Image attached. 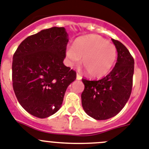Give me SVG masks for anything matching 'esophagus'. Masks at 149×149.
Returning a JSON list of instances; mask_svg holds the SVG:
<instances>
[{
  "label": "esophagus",
  "mask_w": 149,
  "mask_h": 149,
  "mask_svg": "<svg viewBox=\"0 0 149 149\" xmlns=\"http://www.w3.org/2000/svg\"><path fill=\"white\" fill-rule=\"evenodd\" d=\"M82 76H81V75L80 74H79V73H77V74H76V79H78V80H81L82 79Z\"/></svg>",
  "instance_id": "34e87169"
}]
</instances>
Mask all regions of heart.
<instances>
[{
	"label": "heart",
	"mask_w": 149,
	"mask_h": 149,
	"mask_svg": "<svg viewBox=\"0 0 149 149\" xmlns=\"http://www.w3.org/2000/svg\"><path fill=\"white\" fill-rule=\"evenodd\" d=\"M68 64L79 65L82 58V64L88 74L94 78L106 76L111 70L117 58L115 45L96 34H88L77 38L73 46L67 48L65 52Z\"/></svg>",
	"instance_id": "b5f03b06"
}]
</instances>
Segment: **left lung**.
<instances>
[{
	"mask_svg": "<svg viewBox=\"0 0 149 149\" xmlns=\"http://www.w3.org/2000/svg\"><path fill=\"white\" fill-rule=\"evenodd\" d=\"M118 52L116 65L106 77L97 81L82 79L85 89L82 105L87 115L96 120H107L124 108L131 94L134 60L121 42L112 39Z\"/></svg>",
	"mask_w": 149,
	"mask_h": 149,
	"instance_id": "1",
	"label": "left lung"
}]
</instances>
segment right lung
Returning <instances> with one entry per match:
<instances>
[{"mask_svg":"<svg viewBox=\"0 0 149 149\" xmlns=\"http://www.w3.org/2000/svg\"><path fill=\"white\" fill-rule=\"evenodd\" d=\"M69 41L64 28L29 36L13 58V87L18 101L32 116L45 118L61 108L67 87L76 78L63 61Z\"/></svg>","mask_w":149,"mask_h":149,"instance_id":"1","label":"right lung"}]
</instances>
